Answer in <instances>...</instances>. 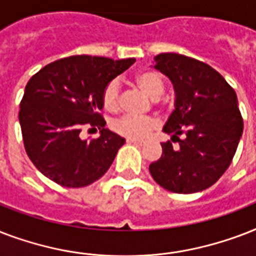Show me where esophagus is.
Instances as JSON below:
<instances>
[{
  "label": "esophagus",
  "mask_w": 256,
  "mask_h": 256,
  "mask_svg": "<svg viewBox=\"0 0 256 256\" xmlns=\"http://www.w3.org/2000/svg\"><path fill=\"white\" fill-rule=\"evenodd\" d=\"M128 144H136V146H142L144 142H142V140H128Z\"/></svg>",
  "instance_id": "obj_1"
}]
</instances>
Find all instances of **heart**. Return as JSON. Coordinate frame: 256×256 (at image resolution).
I'll return each mask as SVG.
<instances>
[{
    "instance_id": "b5f03b06",
    "label": "heart",
    "mask_w": 256,
    "mask_h": 256,
    "mask_svg": "<svg viewBox=\"0 0 256 256\" xmlns=\"http://www.w3.org/2000/svg\"><path fill=\"white\" fill-rule=\"evenodd\" d=\"M136 84L152 100H158L164 90V80L160 74L152 70H144L136 74ZM102 104L108 112H116L120 104V84L112 80L104 86L102 92ZM112 130L120 136L128 140H144L154 130L156 122L152 118H140L134 116H120V120L112 122Z\"/></svg>"
}]
</instances>
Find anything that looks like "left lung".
<instances>
[{
	"label": "left lung",
	"mask_w": 256,
	"mask_h": 256,
	"mask_svg": "<svg viewBox=\"0 0 256 256\" xmlns=\"http://www.w3.org/2000/svg\"><path fill=\"white\" fill-rule=\"evenodd\" d=\"M154 69L174 86L175 108L164 126L171 140L148 166L160 186L192 194L212 186L234 158L243 132V120L234 88L204 62L176 53L154 57ZM184 136L178 140V136Z\"/></svg>",
	"instance_id": "left-lung-1"
}]
</instances>
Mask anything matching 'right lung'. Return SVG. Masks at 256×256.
<instances>
[{"label":"right lung","instance_id":"1","mask_svg":"<svg viewBox=\"0 0 256 256\" xmlns=\"http://www.w3.org/2000/svg\"><path fill=\"white\" fill-rule=\"evenodd\" d=\"M136 62L73 56L52 62L30 78L20 104L25 150L42 174L65 187H85L112 166L124 138L104 128L100 114L108 82ZM84 126L100 128L96 140L79 136Z\"/></svg>","mask_w":256,"mask_h":256}]
</instances>
